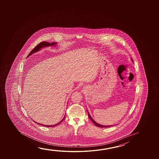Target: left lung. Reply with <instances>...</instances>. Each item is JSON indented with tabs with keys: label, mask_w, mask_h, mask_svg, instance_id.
I'll use <instances>...</instances> for the list:
<instances>
[{
	"label": "left lung",
	"mask_w": 159,
	"mask_h": 159,
	"mask_svg": "<svg viewBox=\"0 0 159 159\" xmlns=\"http://www.w3.org/2000/svg\"><path fill=\"white\" fill-rule=\"evenodd\" d=\"M131 60L133 61V60L131 59ZM88 116L90 118V119L92 121V122H93L94 124V125H96V126H98V127H100V128H108V127H110V126H112L113 125H109V126H105V125H100V124H99L98 123H97V122H95V121H94V119L91 117V116L90 115V114L89 113L88 111Z\"/></svg>",
	"instance_id": "8db88e82"
}]
</instances>
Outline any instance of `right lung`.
I'll list each match as a JSON object with an SVG mask.
<instances>
[{"label":"right lung","mask_w":159,"mask_h":159,"mask_svg":"<svg viewBox=\"0 0 159 159\" xmlns=\"http://www.w3.org/2000/svg\"><path fill=\"white\" fill-rule=\"evenodd\" d=\"M57 43H55V42H53L52 43H48V42H41L40 43H39V44L37 45L36 47L34 48L31 51V52L29 53V55H28V57H29L30 56V55L33 54V53L34 52H38L39 50L41 49L42 48H44V47H52V46H55V45L57 44ZM65 115L64 116V117L63 118L62 120L60 121V122H58L57 124H55V125H44V124H39V123H38V122H36L35 121H34V122H36L37 124H38L39 125H42V126H45V127H54V126H57V125H59V124H60L61 122H62L64 121V120L65 119Z\"/></svg>","instance_id":"right-lung-1"}]
</instances>
